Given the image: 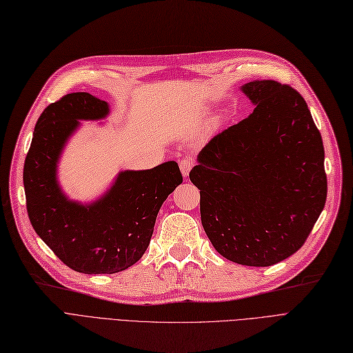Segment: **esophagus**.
<instances>
[{"label": "esophagus", "instance_id": "34e87169", "mask_svg": "<svg viewBox=\"0 0 353 353\" xmlns=\"http://www.w3.org/2000/svg\"><path fill=\"white\" fill-rule=\"evenodd\" d=\"M191 168H192V159H191V157H184V159L179 162V169H181V172H182V175H184V176H187L190 174Z\"/></svg>", "mask_w": 353, "mask_h": 353}]
</instances>
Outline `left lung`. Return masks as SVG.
<instances>
[{
	"label": "left lung",
	"mask_w": 353,
	"mask_h": 353,
	"mask_svg": "<svg viewBox=\"0 0 353 353\" xmlns=\"http://www.w3.org/2000/svg\"><path fill=\"white\" fill-rule=\"evenodd\" d=\"M254 111L204 145L190 179L225 259L267 267L296 252L327 197L324 148L307 102L273 80L241 86Z\"/></svg>",
	"instance_id": "1"
}]
</instances>
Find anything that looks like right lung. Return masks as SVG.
<instances>
[{
    "mask_svg": "<svg viewBox=\"0 0 353 353\" xmlns=\"http://www.w3.org/2000/svg\"><path fill=\"white\" fill-rule=\"evenodd\" d=\"M109 103L77 92L51 103L34 125L23 184L34 232L70 269L112 274L136 264L148 250L157 213L182 182L175 161L144 171H121L92 203L71 200L58 181V163L80 121H101Z\"/></svg>",
    "mask_w": 353,
    "mask_h": 353,
    "instance_id": "obj_1",
    "label": "right lung"
}]
</instances>
